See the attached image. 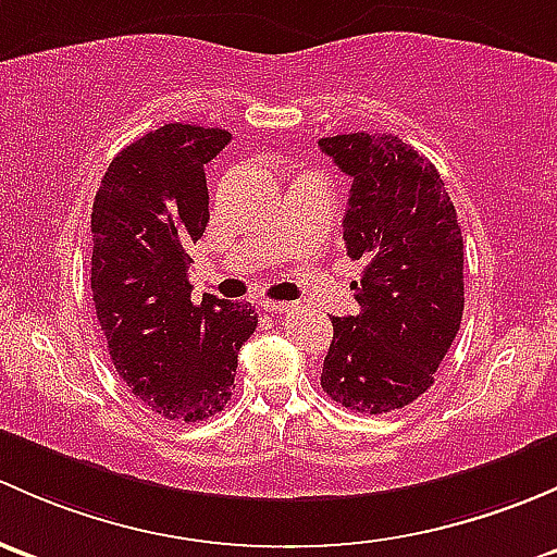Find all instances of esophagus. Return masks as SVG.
Instances as JSON below:
<instances>
[{
    "instance_id": "obj_1",
    "label": "esophagus",
    "mask_w": 557,
    "mask_h": 557,
    "mask_svg": "<svg viewBox=\"0 0 557 557\" xmlns=\"http://www.w3.org/2000/svg\"><path fill=\"white\" fill-rule=\"evenodd\" d=\"M289 302H262V311H268V313H286L289 311Z\"/></svg>"
}]
</instances>
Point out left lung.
<instances>
[{
	"mask_svg": "<svg viewBox=\"0 0 557 557\" xmlns=\"http://www.w3.org/2000/svg\"><path fill=\"white\" fill-rule=\"evenodd\" d=\"M351 176L343 240L362 260L359 313L332 317L321 388L348 410L381 416L421 397L463 317V238L440 171L399 136L319 139Z\"/></svg>",
	"mask_w": 557,
	"mask_h": 557,
	"instance_id": "left-lung-1",
	"label": "left lung"
}]
</instances>
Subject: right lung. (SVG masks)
I'll return each mask as SVG.
<instances>
[{
  "instance_id": "1",
  "label": "right lung",
  "mask_w": 557,
  "mask_h": 557,
  "mask_svg": "<svg viewBox=\"0 0 557 557\" xmlns=\"http://www.w3.org/2000/svg\"><path fill=\"white\" fill-rule=\"evenodd\" d=\"M233 136L169 123L117 152L94 200L90 289L107 351L125 386L158 416L195 423L227 405L255 308L187 281L209 225L203 165Z\"/></svg>"
}]
</instances>
